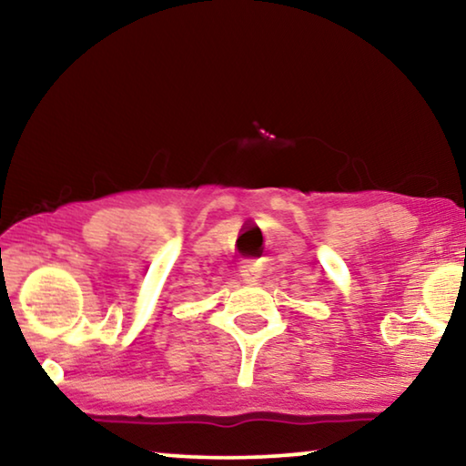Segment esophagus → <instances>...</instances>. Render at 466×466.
Listing matches in <instances>:
<instances>
[{"instance_id": "34e87169", "label": "esophagus", "mask_w": 466, "mask_h": 466, "mask_svg": "<svg viewBox=\"0 0 466 466\" xmlns=\"http://www.w3.org/2000/svg\"><path fill=\"white\" fill-rule=\"evenodd\" d=\"M260 276V269L257 265H244L241 267V278L246 279V282H254Z\"/></svg>"}]
</instances>
